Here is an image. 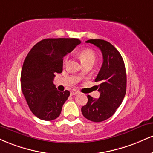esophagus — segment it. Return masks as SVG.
Listing matches in <instances>:
<instances>
[{
    "label": "esophagus",
    "instance_id": "34e87169",
    "mask_svg": "<svg viewBox=\"0 0 153 153\" xmlns=\"http://www.w3.org/2000/svg\"><path fill=\"white\" fill-rule=\"evenodd\" d=\"M79 93V91H76V90H72L71 91V95H78Z\"/></svg>",
    "mask_w": 153,
    "mask_h": 153
}]
</instances>
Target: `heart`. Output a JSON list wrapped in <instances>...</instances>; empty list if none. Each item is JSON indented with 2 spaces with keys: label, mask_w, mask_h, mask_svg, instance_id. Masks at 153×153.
<instances>
[{
  "label": "heart",
  "mask_w": 153,
  "mask_h": 153,
  "mask_svg": "<svg viewBox=\"0 0 153 153\" xmlns=\"http://www.w3.org/2000/svg\"><path fill=\"white\" fill-rule=\"evenodd\" d=\"M80 58L81 59L82 62H83V64L87 63L89 62H95V59H96V56H95V53L93 50L91 49H84L82 50L80 52ZM69 56H67L64 59V63H66L68 60Z\"/></svg>",
  "instance_id": "1"
}]
</instances>
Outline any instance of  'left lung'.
I'll use <instances>...</instances> for the list:
<instances>
[{"mask_svg": "<svg viewBox=\"0 0 153 153\" xmlns=\"http://www.w3.org/2000/svg\"><path fill=\"white\" fill-rule=\"evenodd\" d=\"M86 43L95 45L100 50L103 58L101 68L95 81L100 93L98 99L88 95V102L82 106L83 116L93 122L108 119L122 103L126 93V67L120 53L109 42L100 39L88 40Z\"/></svg>", "mask_w": 153, "mask_h": 153, "instance_id": "8db88e82", "label": "left lung"}]
</instances>
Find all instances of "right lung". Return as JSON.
Returning a JSON list of instances; mask_svg holds the SVG:
<instances>
[{
	"label": "right lung",
	"mask_w": 153,
	"mask_h": 153,
	"mask_svg": "<svg viewBox=\"0 0 153 153\" xmlns=\"http://www.w3.org/2000/svg\"><path fill=\"white\" fill-rule=\"evenodd\" d=\"M80 43L77 38H47L27 55L21 71V90L31 112L39 119L50 121L60 115L70 92L57 90L55 73H62L63 58Z\"/></svg>",
	"instance_id": "right-lung-1"
}]
</instances>
